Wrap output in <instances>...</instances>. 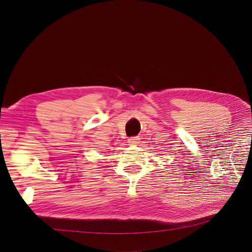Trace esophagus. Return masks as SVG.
Returning a JSON list of instances; mask_svg holds the SVG:
<instances>
[{"instance_id":"esophagus-1","label":"esophagus","mask_w":252,"mask_h":252,"mask_svg":"<svg viewBox=\"0 0 252 252\" xmlns=\"http://www.w3.org/2000/svg\"><path fill=\"white\" fill-rule=\"evenodd\" d=\"M139 138H136V136H133V138H130V139H128V143L130 144V145H135V144H138L139 143Z\"/></svg>"}]
</instances>
